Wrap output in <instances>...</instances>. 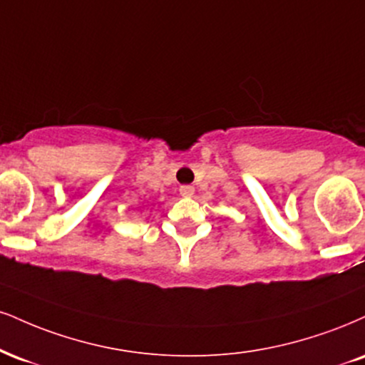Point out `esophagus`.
<instances>
[{
  "label": "esophagus",
  "mask_w": 365,
  "mask_h": 365,
  "mask_svg": "<svg viewBox=\"0 0 365 365\" xmlns=\"http://www.w3.org/2000/svg\"><path fill=\"white\" fill-rule=\"evenodd\" d=\"M194 192H195V188L192 185L180 187V195H182V197H192V195H194Z\"/></svg>",
  "instance_id": "esophagus-1"
}]
</instances>
